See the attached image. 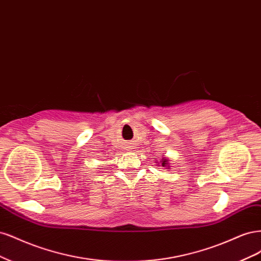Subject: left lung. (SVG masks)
I'll list each match as a JSON object with an SVG mask.
<instances>
[{
    "instance_id": "1",
    "label": "left lung",
    "mask_w": 261,
    "mask_h": 261,
    "mask_svg": "<svg viewBox=\"0 0 261 261\" xmlns=\"http://www.w3.org/2000/svg\"><path fill=\"white\" fill-rule=\"evenodd\" d=\"M168 162H169V161H168V159H167V158H163V162H162V166H163V167H166V166L168 165Z\"/></svg>"
}]
</instances>
